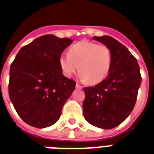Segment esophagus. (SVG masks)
I'll use <instances>...</instances> for the list:
<instances>
[{
	"label": "esophagus",
	"mask_w": 154,
	"mask_h": 154,
	"mask_svg": "<svg viewBox=\"0 0 154 154\" xmlns=\"http://www.w3.org/2000/svg\"><path fill=\"white\" fill-rule=\"evenodd\" d=\"M82 88H83V87H82L81 85H80L79 84H77V85H76V88H79V89H81Z\"/></svg>",
	"instance_id": "obj_1"
}]
</instances>
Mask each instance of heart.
Listing matches in <instances>:
<instances>
[{
	"label": "heart",
	"instance_id": "heart-1",
	"mask_svg": "<svg viewBox=\"0 0 154 154\" xmlns=\"http://www.w3.org/2000/svg\"><path fill=\"white\" fill-rule=\"evenodd\" d=\"M110 49L103 44L82 41L69 50V55H62L60 66L65 76L70 77L78 70L81 79L97 84L107 76L112 66Z\"/></svg>",
	"mask_w": 154,
	"mask_h": 154
}]
</instances>
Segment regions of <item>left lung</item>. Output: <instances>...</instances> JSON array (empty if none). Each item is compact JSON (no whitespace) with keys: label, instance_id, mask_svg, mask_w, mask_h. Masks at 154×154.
<instances>
[{"label":"left lung","instance_id":"1","mask_svg":"<svg viewBox=\"0 0 154 154\" xmlns=\"http://www.w3.org/2000/svg\"><path fill=\"white\" fill-rule=\"evenodd\" d=\"M112 52V62L105 79L93 87H85V119L102 129L121 124L135 105L142 77L134 56L122 43L108 35L93 37Z\"/></svg>","mask_w":154,"mask_h":154}]
</instances>
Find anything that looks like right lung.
<instances>
[{"mask_svg": "<svg viewBox=\"0 0 154 154\" xmlns=\"http://www.w3.org/2000/svg\"><path fill=\"white\" fill-rule=\"evenodd\" d=\"M73 42L46 35L20 50L10 67L8 94L16 112L37 128L54 124L76 82L62 74L61 54Z\"/></svg>", "mask_w": 154, "mask_h": 154, "instance_id": "add662e5", "label": "right lung"}]
</instances>
